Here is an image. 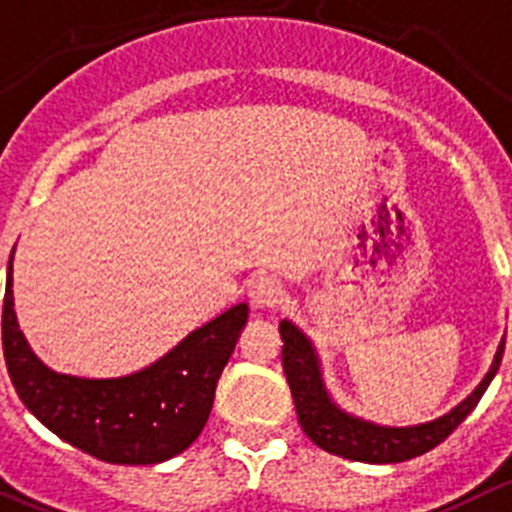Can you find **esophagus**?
Returning <instances> with one entry per match:
<instances>
[{
    "label": "esophagus",
    "mask_w": 512,
    "mask_h": 512,
    "mask_svg": "<svg viewBox=\"0 0 512 512\" xmlns=\"http://www.w3.org/2000/svg\"><path fill=\"white\" fill-rule=\"evenodd\" d=\"M248 299L256 309H274L284 301V289L276 279L271 276H259V279H253L251 286H248Z\"/></svg>",
    "instance_id": "34e87169"
}]
</instances>
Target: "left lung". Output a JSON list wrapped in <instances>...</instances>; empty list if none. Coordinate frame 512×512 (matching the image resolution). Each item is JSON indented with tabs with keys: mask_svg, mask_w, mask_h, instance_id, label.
<instances>
[{
	"mask_svg": "<svg viewBox=\"0 0 512 512\" xmlns=\"http://www.w3.org/2000/svg\"><path fill=\"white\" fill-rule=\"evenodd\" d=\"M279 332L284 339L281 364H284L286 382H289L291 397H294L296 417H299V425L306 432V437L332 455L357 462H377V465L412 460V457L425 455L442 440H447L455 432V427L475 410V405L488 389L490 379L498 372L505 349V342H500L493 367L485 374L480 387L465 402H460L450 415L417 427H377L354 420L329 399L324 384H321L314 349L294 324L281 321Z\"/></svg>",
	"mask_w": 512,
	"mask_h": 512,
	"instance_id": "8db88e82",
	"label": "left lung"
}]
</instances>
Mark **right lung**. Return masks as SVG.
<instances>
[{
	"label": "right lung",
	"instance_id": "add662e5",
	"mask_svg": "<svg viewBox=\"0 0 512 512\" xmlns=\"http://www.w3.org/2000/svg\"><path fill=\"white\" fill-rule=\"evenodd\" d=\"M246 304L231 306L188 334L143 372L120 379H77L47 369L19 332L12 301V259L2 306L9 379L29 412L77 450L113 465H155L201 435L216 384L246 324Z\"/></svg>",
	"mask_w": 512,
	"mask_h": 512
}]
</instances>
